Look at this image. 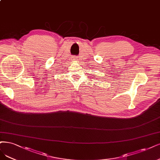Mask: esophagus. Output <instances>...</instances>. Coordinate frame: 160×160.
I'll use <instances>...</instances> for the list:
<instances>
[{
	"label": "esophagus",
	"instance_id": "1",
	"mask_svg": "<svg viewBox=\"0 0 160 160\" xmlns=\"http://www.w3.org/2000/svg\"><path fill=\"white\" fill-rule=\"evenodd\" d=\"M73 60L75 62H77V58H73Z\"/></svg>",
	"mask_w": 160,
	"mask_h": 160
}]
</instances>
